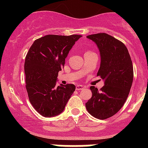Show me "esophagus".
Instances as JSON below:
<instances>
[{"label":"esophagus","mask_w":148,"mask_h":148,"mask_svg":"<svg viewBox=\"0 0 148 148\" xmlns=\"http://www.w3.org/2000/svg\"><path fill=\"white\" fill-rule=\"evenodd\" d=\"M84 89V86H82V85L79 84L77 85V86H76V89H77V90H82V89Z\"/></svg>","instance_id":"esophagus-1"}]
</instances>
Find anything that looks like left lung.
Masks as SVG:
<instances>
[{"instance_id": "left-lung-1", "label": "left lung", "mask_w": 148, "mask_h": 148, "mask_svg": "<svg viewBox=\"0 0 148 148\" xmlns=\"http://www.w3.org/2000/svg\"><path fill=\"white\" fill-rule=\"evenodd\" d=\"M86 38L99 49L101 62L97 75L104 81V86L100 90L90 86L92 96L85 105L91 115L105 120L115 114L127 98L133 81L132 60L125 44L109 34H92Z\"/></svg>"}]
</instances>
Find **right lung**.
<instances>
[{
  "label": "right lung",
  "instance_id": "right-lung-1",
  "mask_svg": "<svg viewBox=\"0 0 148 148\" xmlns=\"http://www.w3.org/2000/svg\"><path fill=\"white\" fill-rule=\"evenodd\" d=\"M81 37L46 35L30 47L24 64L26 87L31 104L44 117L61 114L75 91L74 84L56 86V82L69 52Z\"/></svg>",
  "mask_w": 148,
  "mask_h": 148
}]
</instances>
